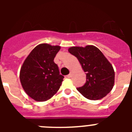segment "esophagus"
<instances>
[{"label": "esophagus", "mask_w": 132, "mask_h": 132, "mask_svg": "<svg viewBox=\"0 0 132 132\" xmlns=\"http://www.w3.org/2000/svg\"><path fill=\"white\" fill-rule=\"evenodd\" d=\"M71 77H72V74H71V73H70V74H69L68 75H67V78H71Z\"/></svg>", "instance_id": "esophagus-1"}]
</instances>
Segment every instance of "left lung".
Masks as SVG:
<instances>
[{
    "mask_svg": "<svg viewBox=\"0 0 132 132\" xmlns=\"http://www.w3.org/2000/svg\"><path fill=\"white\" fill-rule=\"evenodd\" d=\"M75 56L85 72L87 81L78 91L89 100H99L111 91L114 84L112 65L101 51L94 45L71 47L68 50Z\"/></svg>",
    "mask_w": 132,
    "mask_h": 132,
    "instance_id": "8db88e82",
    "label": "left lung"
}]
</instances>
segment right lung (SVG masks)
<instances>
[{"label": "right lung", "instance_id": "1", "mask_svg": "<svg viewBox=\"0 0 132 132\" xmlns=\"http://www.w3.org/2000/svg\"><path fill=\"white\" fill-rule=\"evenodd\" d=\"M59 45L41 44L30 52L20 72L23 89L36 101L50 99L60 88L64 77L59 74L58 66L53 61L60 50Z\"/></svg>", "mask_w": 132, "mask_h": 132}]
</instances>
